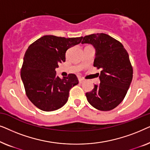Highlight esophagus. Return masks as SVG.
<instances>
[{
    "label": "esophagus",
    "instance_id": "34e87169",
    "mask_svg": "<svg viewBox=\"0 0 150 150\" xmlns=\"http://www.w3.org/2000/svg\"><path fill=\"white\" fill-rule=\"evenodd\" d=\"M79 81L80 83H83L84 81H85V79H84L83 78H79Z\"/></svg>",
    "mask_w": 150,
    "mask_h": 150
}]
</instances>
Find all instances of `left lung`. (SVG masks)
I'll list each match as a JSON object with an SVG mask.
<instances>
[{
	"mask_svg": "<svg viewBox=\"0 0 150 150\" xmlns=\"http://www.w3.org/2000/svg\"><path fill=\"white\" fill-rule=\"evenodd\" d=\"M81 43L95 48L93 66L101 69L100 85H95L91 92L86 93L87 101L98 110L113 109L124 99L132 80L128 53L122 43L104 33L85 36Z\"/></svg>",
	"mask_w": 150,
	"mask_h": 150,
	"instance_id": "8db88e82",
	"label": "left lung"
}]
</instances>
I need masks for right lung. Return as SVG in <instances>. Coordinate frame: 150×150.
Returning <instances> with one entry per match:
<instances>
[{
	"mask_svg": "<svg viewBox=\"0 0 150 150\" xmlns=\"http://www.w3.org/2000/svg\"><path fill=\"white\" fill-rule=\"evenodd\" d=\"M82 39L44 35L28 46L20 75L28 98L40 110L53 111L62 107L68 100L69 90L79 84L75 74L61 79L55 69L65 61L67 49Z\"/></svg>",
	"mask_w": 150,
	"mask_h": 150,
	"instance_id": "right-lung-1",
	"label": "right lung"
}]
</instances>
